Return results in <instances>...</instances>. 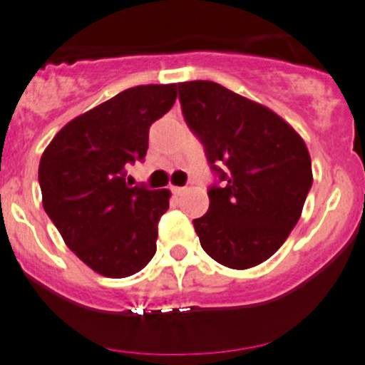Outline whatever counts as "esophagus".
Instances as JSON below:
<instances>
[{
	"label": "esophagus",
	"mask_w": 365,
	"mask_h": 365,
	"mask_svg": "<svg viewBox=\"0 0 365 365\" xmlns=\"http://www.w3.org/2000/svg\"><path fill=\"white\" fill-rule=\"evenodd\" d=\"M185 189H187V187H171V190L175 194H183V192H185Z\"/></svg>",
	"instance_id": "obj_1"
}]
</instances>
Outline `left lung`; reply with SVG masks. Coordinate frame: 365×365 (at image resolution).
<instances>
[{
  "mask_svg": "<svg viewBox=\"0 0 365 365\" xmlns=\"http://www.w3.org/2000/svg\"><path fill=\"white\" fill-rule=\"evenodd\" d=\"M185 123L217 182L194 219L201 247L224 267H256L286 242L312 185L304 139L274 111L212 81L178 84Z\"/></svg>",
  "mask_w": 365,
  "mask_h": 365,
  "instance_id": "1",
  "label": "left lung"
}]
</instances>
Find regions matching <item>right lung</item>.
Listing matches in <instances>:
<instances>
[{"label":"right lung","instance_id":"right-lung-1","mask_svg":"<svg viewBox=\"0 0 365 365\" xmlns=\"http://www.w3.org/2000/svg\"><path fill=\"white\" fill-rule=\"evenodd\" d=\"M176 101V84H145L73 118L43 152V210L68 249L104 277L143 270L157 251L169 190L127 183V165L145 160L148 132Z\"/></svg>","mask_w":365,"mask_h":365}]
</instances>
